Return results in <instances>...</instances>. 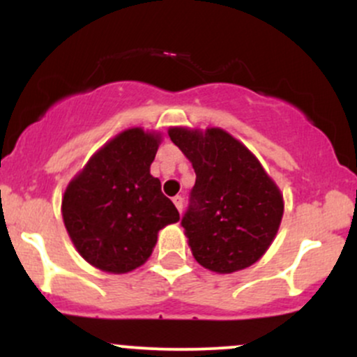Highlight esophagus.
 I'll return each instance as SVG.
<instances>
[{"label":"esophagus","mask_w":357,"mask_h":357,"mask_svg":"<svg viewBox=\"0 0 357 357\" xmlns=\"http://www.w3.org/2000/svg\"><path fill=\"white\" fill-rule=\"evenodd\" d=\"M173 203L176 204V208H178V211L181 213L183 211V204H184V199H183V196H174L173 198Z\"/></svg>","instance_id":"obj_1"}]
</instances>
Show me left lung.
Listing matches in <instances>:
<instances>
[{
  "mask_svg": "<svg viewBox=\"0 0 357 357\" xmlns=\"http://www.w3.org/2000/svg\"><path fill=\"white\" fill-rule=\"evenodd\" d=\"M169 137L196 173L181 220L196 261L218 273L255 264L280 227L278 188L255 155L225 130L173 127Z\"/></svg>",
  "mask_w": 357,
  "mask_h": 357,
  "instance_id": "1",
  "label": "left lung"
}]
</instances>
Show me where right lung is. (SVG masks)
Segmentation results:
<instances>
[{
  "label": "right lung",
  "instance_id": "obj_1",
  "mask_svg": "<svg viewBox=\"0 0 357 357\" xmlns=\"http://www.w3.org/2000/svg\"><path fill=\"white\" fill-rule=\"evenodd\" d=\"M159 137L129 129L107 142L68 184L63 223L79 253L93 267L126 273L151 257L158 231L179 213L149 173Z\"/></svg>",
  "mask_w": 357,
  "mask_h": 357
}]
</instances>
